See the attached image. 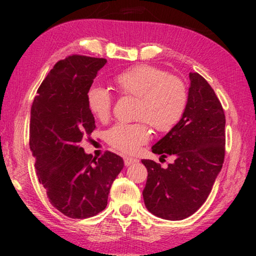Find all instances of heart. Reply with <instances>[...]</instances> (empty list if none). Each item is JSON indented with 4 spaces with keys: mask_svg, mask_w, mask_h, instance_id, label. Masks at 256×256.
<instances>
[{
    "mask_svg": "<svg viewBox=\"0 0 256 256\" xmlns=\"http://www.w3.org/2000/svg\"><path fill=\"white\" fill-rule=\"evenodd\" d=\"M144 120L151 125L172 126L178 120L180 102L175 94L167 90H152L142 99ZM144 142V133L136 126L128 125L112 131L110 144L125 156H133Z\"/></svg>",
    "mask_w": 256,
    "mask_h": 256,
    "instance_id": "b5f03b06",
    "label": "heart"
}]
</instances>
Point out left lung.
I'll return each instance as SVG.
<instances>
[{
  "instance_id": "8db88e82",
  "label": "left lung",
  "mask_w": 256,
  "mask_h": 256,
  "mask_svg": "<svg viewBox=\"0 0 256 256\" xmlns=\"http://www.w3.org/2000/svg\"><path fill=\"white\" fill-rule=\"evenodd\" d=\"M104 58L70 55L58 60L32 105L29 146L38 180L53 206L72 219L105 210L112 182L124 166L110 151L86 154L80 146L94 130L88 92Z\"/></svg>"
}]
</instances>
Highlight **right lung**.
I'll list each match as a JSON object with an SVG mask.
<instances>
[{
	"mask_svg": "<svg viewBox=\"0 0 256 256\" xmlns=\"http://www.w3.org/2000/svg\"><path fill=\"white\" fill-rule=\"evenodd\" d=\"M183 118L152 146L157 160H144V204L167 220H183L206 202L224 159V112L214 89L190 76Z\"/></svg>",
	"mask_w": 256,
	"mask_h": 256,
	"instance_id": "1",
	"label": "right lung"
}]
</instances>
